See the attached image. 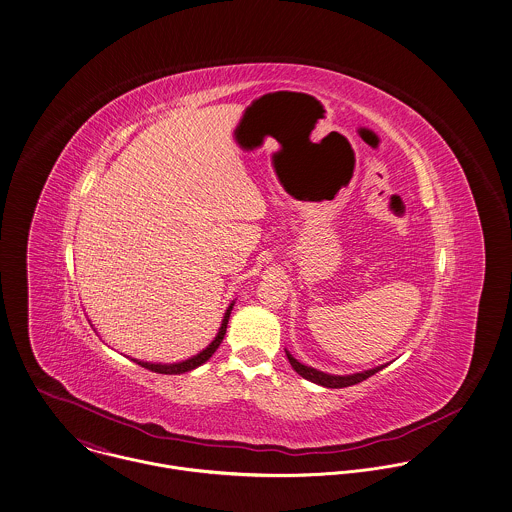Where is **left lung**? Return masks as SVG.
Wrapping results in <instances>:
<instances>
[{"mask_svg":"<svg viewBox=\"0 0 512 512\" xmlns=\"http://www.w3.org/2000/svg\"><path fill=\"white\" fill-rule=\"evenodd\" d=\"M286 357H288L292 369H294L300 377H304V379H308V381H312V383H316V385L328 387V389H343V387L357 385V383L369 379L371 375H375L377 371H381L383 367H387V365H381V367H375V369H369V371H361V373H353V375H330V373L318 371V369H314V367L302 365V363L296 361L288 351H286Z\"/></svg>","mask_w":512,"mask_h":512,"instance_id":"1","label":"left lung"}]
</instances>
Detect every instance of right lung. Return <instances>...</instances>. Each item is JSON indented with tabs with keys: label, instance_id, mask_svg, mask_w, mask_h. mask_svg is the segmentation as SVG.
Masks as SVG:
<instances>
[{
	"label": "right lung",
	"instance_id": "add662e5",
	"mask_svg": "<svg viewBox=\"0 0 512 512\" xmlns=\"http://www.w3.org/2000/svg\"><path fill=\"white\" fill-rule=\"evenodd\" d=\"M231 308H233V302L229 304L228 310H226V314H224V320H222V326H220V330H218V336L214 338V341H212L206 349H202L198 355H194V357H190V359H186V361H178V363H149V361H139V359H133V361H135L137 365L149 369V371L163 373V375H180V373H188V371L200 367L202 363H206V361L214 355V351L220 347V343L224 340Z\"/></svg>",
	"mask_w": 512,
	"mask_h": 512
}]
</instances>
